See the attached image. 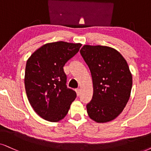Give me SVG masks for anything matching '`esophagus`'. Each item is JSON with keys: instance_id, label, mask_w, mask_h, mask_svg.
Returning a JSON list of instances; mask_svg holds the SVG:
<instances>
[{"instance_id": "34e87169", "label": "esophagus", "mask_w": 151, "mask_h": 151, "mask_svg": "<svg viewBox=\"0 0 151 151\" xmlns=\"http://www.w3.org/2000/svg\"><path fill=\"white\" fill-rule=\"evenodd\" d=\"M75 91H76V92H77V95H78V96H79V95H80V89L79 88H77V89H75Z\"/></svg>"}]
</instances>
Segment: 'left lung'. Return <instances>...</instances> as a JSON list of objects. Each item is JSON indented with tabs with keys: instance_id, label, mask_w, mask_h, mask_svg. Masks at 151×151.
<instances>
[{
	"instance_id": "8db88e82",
	"label": "left lung",
	"mask_w": 151,
	"mask_h": 151,
	"mask_svg": "<svg viewBox=\"0 0 151 151\" xmlns=\"http://www.w3.org/2000/svg\"><path fill=\"white\" fill-rule=\"evenodd\" d=\"M80 53L93 79L88 114L98 123L112 121L123 111L130 96L132 77L128 65L118 51L105 46L84 45Z\"/></svg>"
}]
</instances>
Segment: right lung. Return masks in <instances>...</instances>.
I'll return each instance as SVG.
<instances>
[{
	"mask_svg": "<svg viewBox=\"0 0 151 151\" xmlns=\"http://www.w3.org/2000/svg\"><path fill=\"white\" fill-rule=\"evenodd\" d=\"M81 44L56 42L46 44L26 62L25 88L28 101L40 117L58 122L67 115L77 93L67 87L63 67L77 54Z\"/></svg>",
	"mask_w": 151,
	"mask_h": 151,
	"instance_id": "add662e5",
	"label": "right lung"
}]
</instances>
